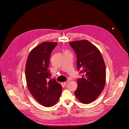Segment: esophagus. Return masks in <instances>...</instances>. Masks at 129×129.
Here are the masks:
<instances>
[{"label": "esophagus", "mask_w": 129, "mask_h": 129, "mask_svg": "<svg viewBox=\"0 0 129 129\" xmlns=\"http://www.w3.org/2000/svg\"><path fill=\"white\" fill-rule=\"evenodd\" d=\"M68 83V81H66V82H64L63 83V84L64 85V86H66L67 84V83Z\"/></svg>", "instance_id": "1"}]
</instances>
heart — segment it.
Listing matches in <instances>:
<instances>
[{"label":"heart","mask_w":129,"mask_h":129,"mask_svg":"<svg viewBox=\"0 0 129 129\" xmlns=\"http://www.w3.org/2000/svg\"><path fill=\"white\" fill-rule=\"evenodd\" d=\"M63 52H64V54H65V53H69L67 50H63Z\"/></svg>","instance_id":"heart-1"}]
</instances>
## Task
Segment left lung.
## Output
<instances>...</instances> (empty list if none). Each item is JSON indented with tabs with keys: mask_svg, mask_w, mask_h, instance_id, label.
Returning <instances> with one entry per match:
<instances>
[{
	"mask_svg": "<svg viewBox=\"0 0 129 129\" xmlns=\"http://www.w3.org/2000/svg\"><path fill=\"white\" fill-rule=\"evenodd\" d=\"M69 45L77 57V67L83 73L77 80L78 88L75 94L82 103L95 101L103 90L106 78L105 63L100 50L87 40L71 42Z\"/></svg>",
	"mask_w": 129,
	"mask_h": 129,
	"instance_id": "left-lung-1",
	"label": "left lung"
}]
</instances>
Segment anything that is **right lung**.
<instances>
[{"mask_svg": "<svg viewBox=\"0 0 129 129\" xmlns=\"http://www.w3.org/2000/svg\"><path fill=\"white\" fill-rule=\"evenodd\" d=\"M57 42H44L29 52L25 65V78L29 91L39 103L50 107L58 101L62 91L61 85L53 79L49 80V58Z\"/></svg>", "mask_w": 129, "mask_h": 129, "instance_id": "add662e5", "label": "right lung"}]
</instances>
